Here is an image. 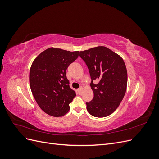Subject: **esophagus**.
I'll use <instances>...</instances> for the list:
<instances>
[{
    "instance_id": "1",
    "label": "esophagus",
    "mask_w": 159,
    "mask_h": 159,
    "mask_svg": "<svg viewBox=\"0 0 159 159\" xmlns=\"http://www.w3.org/2000/svg\"><path fill=\"white\" fill-rule=\"evenodd\" d=\"M82 89H83V88H82V87L78 89V91L79 94H81V91H82Z\"/></svg>"
}]
</instances>
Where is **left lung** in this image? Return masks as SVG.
I'll return each instance as SVG.
<instances>
[{
    "label": "left lung",
    "instance_id": "left-lung-1",
    "mask_svg": "<svg viewBox=\"0 0 159 159\" xmlns=\"http://www.w3.org/2000/svg\"><path fill=\"white\" fill-rule=\"evenodd\" d=\"M80 56L88 66L93 92V98L86 103V108L93 117H107L117 109L125 94V64L121 56L105 46L81 51ZM94 80L98 81L97 84H93Z\"/></svg>",
    "mask_w": 159,
    "mask_h": 159
}]
</instances>
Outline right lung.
Masks as SVG:
<instances>
[{"mask_svg": "<svg viewBox=\"0 0 159 159\" xmlns=\"http://www.w3.org/2000/svg\"><path fill=\"white\" fill-rule=\"evenodd\" d=\"M79 56V51L70 52L49 48L33 61L29 81L32 95L42 111L53 117L64 116L75 92L69 85L66 70Z\"/></svg>", "mask_w": 159, "mask_h": 159, "instance_id": "obj_1", "label": "right lung"}]
</instances>
